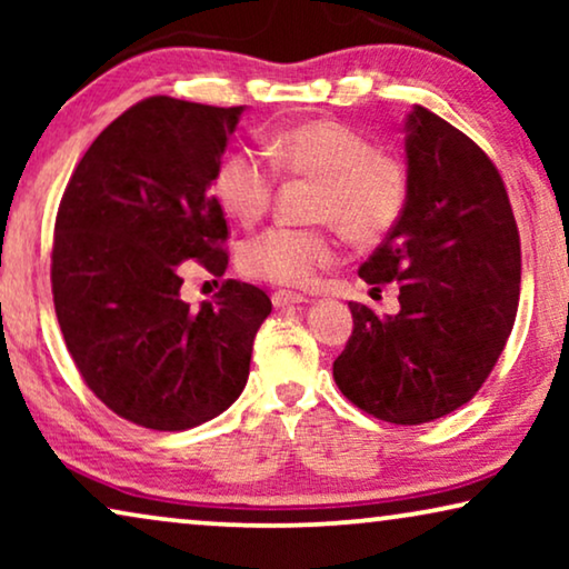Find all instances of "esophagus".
Here are the masks:
<instances>
[{
	"mask_svg": "<svg viewBox=\"0 0 569 569\" xmlns=\"http://www.w3.org/2000/svg\"><path fill=\"white\" fill-rule=\"evenodd\" d=\"M271 302H274V308H287V306H300V302H308L306 295L300 292H290V290H279L271 295Z\"/></svg>",
	"mask_w": 569,
	"mask_h": 569,
	"instance_id": "obj_1",
	"label": "esophagus"
}]
</instances>
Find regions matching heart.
<instances>
[{"label": "heart", "mask_w": 569, "mask_h": 569, "mask_svg": "<svg viewBox=\"0 0 569 569\" xmlns=\"http://www.w3.org/2000/svg\"><path fill=\"white\" fill-rule=\"evenodd\" d=\"M263 150L240 147L217 166L214 197L232 220H261L274 193V166L321 183L316 217L333 222L357 243L383 238L407 207L409 181L401 162L378 152L368 137L345 123H300L269 134ZM337 256V240L329 230L274 224L240 243L238 267L261 282L302 287Z\"/></svg>", "instance_id": "obj_1"}]
</instances>
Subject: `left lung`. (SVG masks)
Instances as JSON below:
<instances>
[{
    "label": "left lung",
    "instance_id": "8db88e82",
    "mask_svg": "<svg viewBox=\"0 0 569 569\" xmlns=\"http://www.w3.org/2000/svg\"><path fill=\"white\" fill-rule=\"evenodd\" d=\"M407 131V207L360 267L399 282L396 316L360 302L333 380L355 407L422 425L463 407L502 355L518 313L520 238L495 162L463 131L415 106Z\"/></svg>",
    "mask_w": 569,
    "mask_h": 569
}]
</instances>
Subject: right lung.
Here are the masks:
<instances>
[{"instance_id": "add662e5", "label": "right lung", "mask_w": 569, "mask_h": 569, "mask_svg": "<svg viewBox=\"0 0 569 569\" xmlns=\"http://www.w3.org/2000/svg\"><path fill=\"white\" fill-rule=\"evenodd\" d=\"M246 108L147 98L84 152L61 197L51 287L90 391L129 422L178 432L243 393L271 300L228 279L191 310L186 261L228 269V222L209 189Z\"/></svg>"}]
</instances>
